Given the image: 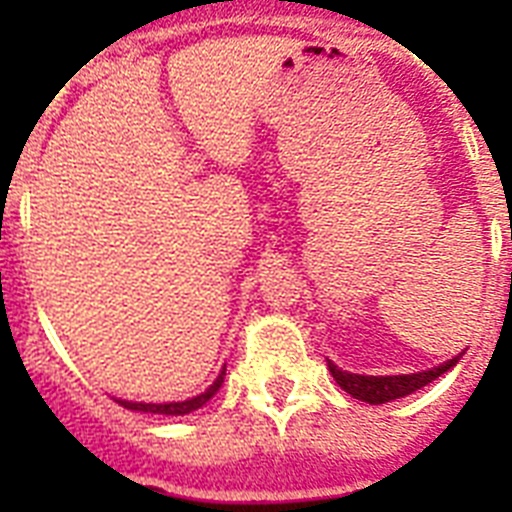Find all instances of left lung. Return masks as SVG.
I'll return each instance as SVG.
<instances>
[{
    "mask_svg": "<svg viewBox=\"0 0 512 512\" xmlns=\"http://www.w3.org/2000/svg\"><path fill=\"white\" fill-rule=\"evenodd\" d=\"M462 358L454 356L444 364L433 366V369H422V372H412V374H380V377H374V374H353L340 369L337 364H332L327 358V366L335 382L340 385L345 393H350L358 401H366V404H388V401H396V398H404L414 390L425 388L428 382H433L436 377H441L444 372H449L452 366H457V361Z\"/></svg>",
    "mask_w": 512,
    "mask_h": 512,
    "instance_id": "1",
    "label": "left lung"
}]
</instances>
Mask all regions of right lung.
Returning a JSON list of instances; mask_svg holds the SVG:
<instances>
[{
	"mask_svg": "<svg viewBox=\"0 0 512 512\" xmlns=\"http://www.w3.org/2000/svg\"><path fill=\"white\" fill-rule=\"evenodd\" d=\"M223 380H225V366H223V372L217 374V380L212 382L204 393L188 398V401H170V404H146V401H122V398H116V401H119L124 409H132V412H151V414H167V417H180V414H191L207 404L209 398L215 396L217 390H220Z\"/></svg>",
	"mask_w": 512,
	"mask_h": 512,
	"instance_id": "add662e5",
	"label": "right lung"
}]
</instances>
